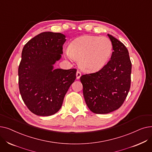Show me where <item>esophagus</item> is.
Wrapping results in <instances>:
<instances>
[{
	"label": "esophagus",
	"mask_w": 152,
	"mask_h": 152,
	"mask_svg": "<svg viewBox=\"0 0 152 152\" xmlns=\"http://www.w3.org/2000/svg\"><path fill=\"white\" fill-rule=\"evenodd\" d=\"M81 76V73L79 71H77L76 72V79H79V78H80Z\"/></svg>",
	"instance_id": "1"
}]
</instances>
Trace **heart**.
<instances>
[{"mask_svg": "<svg viewBox=\"0 0 152 152\" xmlns=\"http://www.w3.org/2000/svg\"><path fill=\"white\" fill-rule=\"evenodd\" d=\"M113 50L110 39L106 37L84 36L72 41L66 55L78 61L84 71L92 72L102 69L109 60Z\"/></svg>", "mask_w": 152, "mask_h": 152, "instance_id": "obj_1", "label": "heart"}]
</instances>
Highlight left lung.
<instances>
[{"mask_svg": "<svg viewBox=\"0 0 152 152\" xmlns=\"http://www.w3.org/2000/svg\"><path fill=\"white\" fill-rule=\"evenodd\" d=\"M113 45L111 60L99 71L81 76L83 95L89 110L107 114L124 103L131 87L132 64L126 46L108 34Z\"/></svg>", "mask_w": 152, "mask_h": 152, "instance_id": "obj_1", "label": "left lung"}]
</instances>
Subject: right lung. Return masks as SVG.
<instances>
[{"mask_svg": "<svg viewBox=\"0 0 152 152\" xmlns=\"http://www.w3.org/2000/svg\"><path fill=\"white\" fill-rule=\"evenodd\" d=\"M65 36L44 32L24 46L18 67L21 98L38 116H50L60 109L69 87L76 79V69H54L63 53Z\"/></svg>", "mask_w": 152, "mask_h": 152, "instance_id": "right-lung-1", "label": "right lung"}]
</instances>
